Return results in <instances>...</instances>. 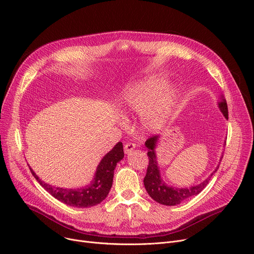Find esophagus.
<instances>
[{
  "mask_svg": "<svg viewBox=\"0 0 254 254\" xmlns=\"http://www.w3.org/2000/svg\"><path fill=\"white\" fill-rule=\"evenodd\" d=\"M135 147H136V145H135L134 143L128 142V143H127V144L125 145V152H126V153H130L132 150L135 149Z\"/></svg>",
  "mask_w": 254,
  "mask_h": 254,
  "instance_id": "34e87169",
  "label": "esophagus"
}]
</instances>
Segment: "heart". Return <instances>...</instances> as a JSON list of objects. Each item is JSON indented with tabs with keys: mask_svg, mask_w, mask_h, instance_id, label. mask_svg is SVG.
I'll use <instances>...</instances> for the list:
<instances>
[{
	"mask_svg": "<svg viewBox=\"0 0 254 254\" xmlns=\"http://www.w3.org/2000/svg\"><path fill=\"white\" fill-rule=\"evenodd\" d=\"M166 79L149 76L127 85L122 95V107L126 114H142V126L158 129L169 120L175 106L176 90L166 88Z\"/></svg>",
	"mask_w": 254,
	"mask_h": 254,
	"instance_id": "heart-1",
	"label": "heart"
}]
</instances>
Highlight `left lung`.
Instances as JSON below:
<instances>
[{
	"mask_svg": "<svg viewBox=\"0 0 254 254\" xmlns=\"http://www.w3.org/2000/svg\"><path fill=\"white\" fill-rule=\"evenodd\" d=\"M218 107L220 111L222 112L223 116L226 119H229L228 105H226V102L223 98H222V101L218 103ZM158 139H159V136H152L145 142V146L148 148L147 155L149 158V164H148L147 172H146V176L144 178V185L148 194L154 199L155 202L166 206H175L185 201V199H188L201 192L209 183L212 175L218 170L219 166L216 167V169L213 171L212 174L207 179H205L198 185L191 186L190 189L189 188L178 189V188H173V186H168L161 178V173H159V168L156 161L155 147H156V143Z\"/></svg>",
	"mask_w": 254,
	"mask_h": 254,
	"instance_id": "left-lung-1",
	"label": "left lung"
}]
</instances>
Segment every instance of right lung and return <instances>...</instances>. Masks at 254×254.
Segmentation results:
<instances>
[{"mask_svg": "<svg viewBox=\"0 0 254 254\" xmlns=\"http://www.w3.org/2000/svg\"><path fill=\"white\" fill-rule=\"evenodd\" d=\"M124 156L123 143L118 142L113 149L102 158L91 183L81 189L56 188L39 179L35 172L31 168L30 170L40 185L62 203L77 208H88L100 204L108 195L113 182L114 170Z\"/></svg>", "mask_w": 254, "mask_h": 254, "instance_id": "1", "label": "right lung"}]
</instances>
